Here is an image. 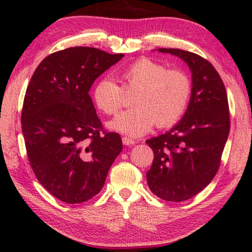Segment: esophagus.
Listing matches in <instances>:
<instances>
[{"mask_svg": "<svg viewBox=\"0 0 252 252\" xmlns=\"http://www.w3.org/2000/svg\"><path fill=\"white\" fill-rule=\"evenodd\" d=\"M123 143L125 144V146H133V144H135V141L129 139V137H127V136H124L123 137Z\"/></svg>", "mask_w": 252, "mask_h": 252, "instance_id": "34e87169", "label": "esophagus"}]
</instances>
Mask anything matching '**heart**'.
Listing matches in <instances>:
<instances>
[{"mask_svg": "<svg viewBox=\"0 0 252 252\" xmlns=\"http://www.w3.org/2000/svg\"><path fill=\"white\" fill-rule=\"evenodd\" d=\"M120 78L122 87L110 79H103L93 93L95 105L108 116L119 112L125 103V94H134V108L110 122L111 129L141 136L155 124L159 128L173 126L187 111L192 85L184 71L141 58L124 70Z\"/></svg>", "mask_w": 252, "mask_h": 252, "instance_id": "heart-1", "label": "heart"}]
</instances>
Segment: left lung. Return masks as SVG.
Here are the masks:
<instances>
[{
	"label": "left lung",
	"instance_id": "obj_1",
	"mask_svg": "<svg viewBox=\"0 0 252 252\" xmlns=\"http://www.w3.org/2000/svg\"><path fill=\"white\" fill-rule=\"evenodd\" d=\"M160 53L180 57L192 74L190 102L170 132L147 140L154 160L147 172L150 190L168 202H182L202 191L215 178L229 134L226 88L215 66L197 54L173 48Z\"/></svg>",
	"mask_w": 252,
	"mask_h": 252
}]
</instances>
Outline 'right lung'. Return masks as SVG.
<instances>
[{
    "label": "right lung",
    "instance_id": "1",
    "mask_svg": "<svg viewBox=\"0 0 252 252\" xmlns=\"http://www.w3.org/2000/svg\"><path fill=\"white\" fill-rule=\"evenodd\" d=\"M124 57L91 47L50 54L27 86L22 129L31 167L41 185L67 204L87 202L102 190L123 149L96 115L89 89Z\"/></svg>",
    "mask_w": 252,
    "mask_h": 252
}]
</instances>
